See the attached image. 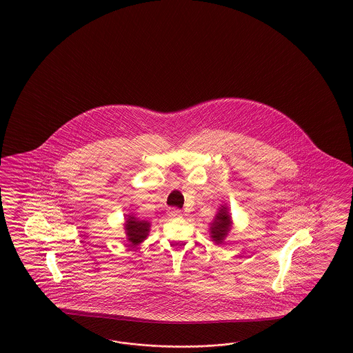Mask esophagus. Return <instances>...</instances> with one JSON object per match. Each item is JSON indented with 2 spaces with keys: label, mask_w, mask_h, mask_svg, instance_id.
Wrapping results in <instances>:
<instances>
[{
  "label": "esophagus",
  "mask_w": 353,
  "mask_h": 353,
  "mask_svg": "<svg viewBox=\"0 0 353 353\" xmlns=\"http://www.w3.org/2000/svg\"><path fill=\"white\" fill-rule=\"evenodd\" d=\"M167 214H168L170 217H179V216H181V210H179V208H168Z\"/></svg>",
  "instance_id": "obj_1"
}]
</instances>
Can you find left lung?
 Wrapping results in <instances>:
<instances>
[{
	"label": "left lung",
	"instance_id": "8db88e82",
	"mask_svg": "<svg viewBox=\"0 0 353 353\" xmlns=\"http://www.w3.org/2000/svg\"><path fill=\"white\" fill-rule=\"evenodd\" d=\"M230 230V216L228 214V208L221 205L219 214H216L212 226H211V236L217 245L223 243L225 236Z\"/></svg>",
	"mask_w": 353,
	"mask_h": 353
}]
</instances>
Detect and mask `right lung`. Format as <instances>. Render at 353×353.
Here are the masks:
<instances>
[{
	"label": "right lung",
	"mask_w": 353,
	"mask_h": 353,
	"mask_svg": "<svg viewBox=\"0 0 353 353\" xmlns=\"http://www.w3.org/2000/svg\"><path fill=\"white\" fill-rule=\"evenodd\" d=\"M125 230L128 235V241L132 246L141 243L150 232V223L143 220H137L133 216H129L125 221Z\"/></svg>",
	"instance_id": "obj_1"
}]
</instances>
